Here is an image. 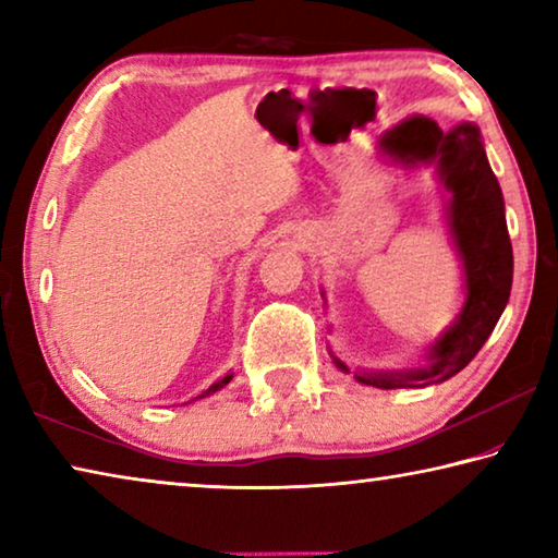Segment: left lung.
I'll list each match as a JSON object with an SVG mask.
<instances>
[{"label": "left lung", "mask_w": 558, "mask_h": 558, "mask_svg": "<svg viewBox=\"0 0 558 558\" xmlns=\"http://www.w3.org/2000/svg\"><path fill=\"white\" fill-rule=\"evenodd\" d=\"M381 147L405 167L436 165L448 199V226L465 270V305L446 332L428 349V364L405 372H354L359 384L376 389H415L456 376L475 359L512 290V243H509L502 189L489 169L480 128L460 122L448 132L436 120L413 116L386 132ZM335 364L349 372L335 356Z\"/></svg>", "instance_id": "obj_1"}]
</instances>
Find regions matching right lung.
Masks as SVG:
<instances>
[{"instance_id": "1", "label": "right lung", "mask_w": 558, "mask_h": 558, "mask_svg": "<svg viewBox=\"0 0 558 558\" xmlns=\"http://www.w3.org/2000/svg\"><path fill=\"white\" fill-rule=\"evenodd\" d=\"M231 379H233V374H226V376H223V379H219V381H216V384H211V386H209V389H206V391H202L199 396H196V399H204V396H209V393H216V391H219V389H223V386H226V384H229ZM196 399H194V401H196Z\"/></svg>"}]
</instances>
